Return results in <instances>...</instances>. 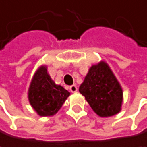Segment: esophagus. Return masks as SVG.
Masks as SVG:
<instances>
[{
  "label": "esophagus",
  "mask_w": 147,
  "mask_h": 147,
  "mask_svg": "<svg viewBox=\"0 0 147 147\" xmlns=\"http://www.w3.org/2000/svg\"><path fill=\"white\" fill-rule=\"evenodd\" d=\"M69 91L71 92H78V87L76 84H72V86H69Z\"/></svg>",
  "instance_id": "esophagus-1"
}]
</instances>
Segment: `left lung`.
I'll use <instances>...</instances> for the list:
<instances>
[{
	"label": "left lung",
	"mask_w": 147,
	"mask_h": 147,
	"mask_svg": "<svg viewBox=\"0 0 147 147\" xmlns=\"http://www.w3.org/2000/svg\"><path fill=\"white\" fill-rule=\"evenodd\" d=\"M79 92L100 117L113 116L122 110L123 88L105 61H100L89 68Z\"/></svg>",
	"instance_id": "8db88e82"
}]
</instances>
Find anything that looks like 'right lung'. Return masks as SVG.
<instances>
[{
  "mask_svg": "<svg viewBox=\"0 0 147 147\" xmlns=\"http://www.w3.org/2000/svg\"><path fill=\"white\" fill-rule=\"evenodd\" d=\"M69 95V92L55 83L45 64L35 71L27 92L30 105L39 116L55 115Z\"/></svg>",
  "mask_w": 147,
  "mask_h": 147,
  "instance_id": "1",
  "label": "right lung"
}]
</instances>
